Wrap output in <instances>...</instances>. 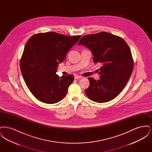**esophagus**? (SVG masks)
Returning a JSON list of instances; mask_svg holds the SVG:
<instances>
[{
  "mask_svg": "<svg viewBox=\"0 0 152 152\" xmlns=\"http://www.w3.org/2000/svg\"><path fill=\"white\" fill-rule=\"evenodd\" d=\"M83 77L81 76H78V75H76L75 76V79H81Z\"/></svg>",
  "mask_w": 152,
  "mask_h": 152,
  "instance_id": "obj_1",
  "label": "esophagus"
}]
</instances>
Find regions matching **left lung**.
Here are the masks:
<instances>
[{
  "instance_id": "1",
  "label": "left lung",
  "mask_w": 152,
  "mask_h": 152,
  "mask_svg": "<svg viewBox=\"0 0 152 152\" xmlns=\"http://www.w3.org/2000/svg\"><path fill=\"white\" fill-rule=\"evenodd\" d=\"M78 45L92 52L94 63L102 64L100 79L89 77V87L85 90L92 101L105 102L115 99L129 80L133 69L130 48L121 37L101 32L83 36Z\"/></svg>"
}]
</instances>
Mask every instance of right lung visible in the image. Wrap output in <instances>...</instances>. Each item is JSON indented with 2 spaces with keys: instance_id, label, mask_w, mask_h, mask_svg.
<instances>
[{
  "instance_id": "obj_1",
  "label": "right lung",
  "mask_w": 152,
  "mask_h": 152,
  "mask_svg": "<svg viewBox=\"0 0 152 152\" xmlns=\"http://www.w3.org/2000/svg\"><path fill=\"white\" fill-rule=\"evenodd\" d=\"M80 37L50 32L35 34L26 43L20 70L30 92L39 101L55 104L65 97L74 76L59 77L56 68Z\"/></svg>"
}]
</instances>
